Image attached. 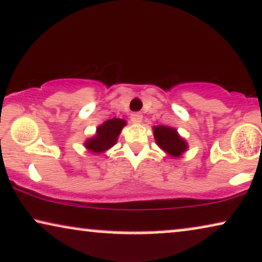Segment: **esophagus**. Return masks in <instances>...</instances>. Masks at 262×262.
Instances as JSON below:
<instances>
[{
  "instance_id": "34e87169",
  "label": "esophagus",
  "mask_w": 262,
  "mask_h": 262,
  "mask_svg": "<svg viewBox=\"0 0 262 262\" xmlns=\"http://www.w3.org/2000/svg\"><path fill=\"white\" fill-rule=\"evenodd\" d=\"M130 121L135 123V124H138V123H141V121H143V115H141V113H139V112L132 113Z\"/></svg>"
}]
</instances>
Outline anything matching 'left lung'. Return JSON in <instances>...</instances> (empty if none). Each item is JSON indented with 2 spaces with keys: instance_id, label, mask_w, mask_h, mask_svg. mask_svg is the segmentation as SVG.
<instances>
[{
  "instance_id": "8db88e82",
  "label": "left lung",
  "mask_w": 262,
  "mask_h": 262,
  "mask_svg": "<svg viewBox=\"0 0 262 262\" xmlns=\"http://www.w3.org/2000/svg\"><path fill=\"white\" fill-rule=\"evenodd\" d=\"M154 135L157 145L173 157H178L187 150V143L179 137L174 128L159 125L154 128Z\"/></svg>"
}]
</instances>
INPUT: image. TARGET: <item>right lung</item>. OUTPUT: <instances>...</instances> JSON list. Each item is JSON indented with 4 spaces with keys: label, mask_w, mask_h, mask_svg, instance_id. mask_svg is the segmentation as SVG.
<instances>
[{
    "label": "right lung",
    "mask_w": 262,
    "mask_h": 262,
    "mask_svg": "<svg viewBox=\"0 0 262 262\" xmlns=\"http://www.w3.org/2000/svg\"><path fill=\"white\" fill-rule=\"evenodd\" d=\"M125 125V121L121 118H112L106 121L97 128V134L93 139L88 140L85 146L94 152H102L113 146L117 141L122 128Z\"/></svg>",
    "instance_id": "right-lung-1"
}]
</instances>
